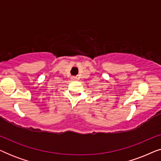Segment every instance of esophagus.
Returning <instances> with one entry per match:
<instances>
[{
	"mask_svg": "<svg viewBox=\"0 0 161 161\" xmlns=\"http://www.w3.org/2000/svg\"><path fill=\"white\" fill-rule=\"evenodd\" d=\"M72 80H76L77 78H75V77H72Z\"/></svg>",
	"mask_w": 161,
	"mask_h": 161,
	"instance_id": "1",
	"label": "esophagus"
}]
</instances>
